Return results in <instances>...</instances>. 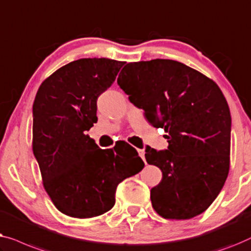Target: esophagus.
<instances>
[{"label":"esophagus","instance_id":"1","mask_svg":"<svg viewBox=\"0 0 251 251\" xmlns=\"http://www.w3.org/2000/svg\"><path fill=\"white\" fill-rule=\"evenodd\" d=\"M137 152H139V156H140L141 158H142L143 161L146 162V157H144V150H141V149H139V150H137Z\"/></svg>","mask_w":251,"mask_h":251}]
</instances>
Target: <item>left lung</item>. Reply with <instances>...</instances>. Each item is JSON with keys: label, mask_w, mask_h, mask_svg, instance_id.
Returning <instances> with one entry per match:
<instances>
[{"label": "left lung", "mask_w": 251, "mask_h": 251, "mask_svg": "<svg viewBox=\"0 0 251 251\" xmlns=\"http://www.w3.org/2000/svg\"><path fill=\"white\" fill-rule=\"evenodd\" d=\"M117 83L154 127L168 134L167 150L147 147L148 164L159 167L151 189L153 209L168 220H190L216 199L230 169L231 114L217 84L168 59L129 62Z\"/></svg>", "instance_id": "8db88e82"}]
</instances>
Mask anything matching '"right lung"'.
Here are the masks:
<instances>
[{
    "mask_svg": "<svg viewBox=\"0 0 251 251\" xmlns=\"http://www.w3.org/2000/svg\"><path fill=\"white\" fill-rule=\"evenodd\" d=\"M125 62L79 59L48 77L33 104V152L45 191L62 214L91 218L110 210L116 189L142 171L129 144L102 150L87 135L99 95L111 86Z\"/></svg>",
    "mask_w": 251,
    "mask_h": 251,
    "instance_id": "add662e5",
    "label": "right lung"
}]
</instances>
